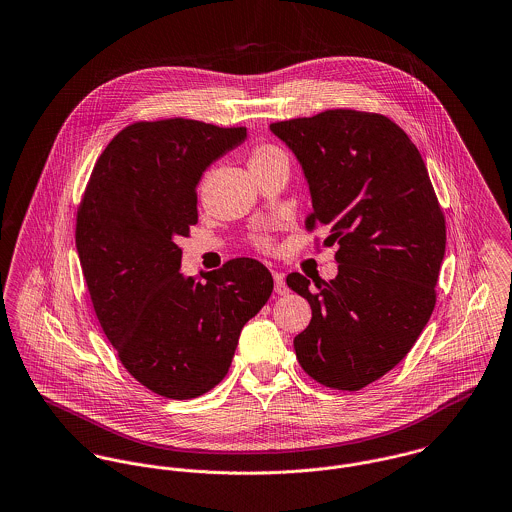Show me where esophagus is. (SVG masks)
I'll use <instances>...</instances> for the list:
<instances>
[{
  "label": "esophagus",
  "mask_w": 512,
  "mask_h": 512,
  "mask_svg": "<svg viewBox=\"0 0 512 512\" xmlns=\"http://www.w3.org/2000/svg\"><path fill=\"white\" fill-rule=\"evenodd\" d=\"M272 276H274V289H276V293H278V295H285V293H287V285H285L283 274L272 272Z\"/></svg>",
  "instance_id": "34e87169"
}]
</instances>
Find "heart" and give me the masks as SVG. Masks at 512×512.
I'll return each instance as SVG.
<instances>
[{"label": "heart", "instance_id": "1", "mask_svg": "<svg viewBox=\"0 0 512 512\" xmlns=\"http://www.w3.org/2000/svg\"><path fill=\"white\" fill-rule=\"evenodd\" d=\"M276 158H285V154L279 150L278 146L268 144V142L254 144V146H252V152H250V168L256 170V168H260V166H264V164H268V162H272V160H276ZM254 242H256L258 246H262V248H266V246L270 244L268 236H264V234H256V236H254Z\"/></svg>", "mask_w": 512, "mask_h": 512}]
</instances>
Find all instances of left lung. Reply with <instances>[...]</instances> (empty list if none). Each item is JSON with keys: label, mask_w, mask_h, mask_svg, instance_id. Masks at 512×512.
<instances>
[{"label": "left lung", "mask_w": 512, "mask_h": 512, "mask_svg": "<svg viewBox=\"0 0 512 512\" xmlns=\"http://www.w3.org/2000/svg\"><path fill=\"white\" fill-rule=\"evenodd\" d=\"M303 168L313 199L307 229H328L338 276L287 285L313 317L295 336L301 368L332 389L358 391L413 348L436 305L446 221L419 148L391 119L354 109L272 123Z\"/></svg>", "instance_id": "obj_1"}]
</instances>
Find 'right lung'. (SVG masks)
Returning <instances> with one entry per match:
<instances>
[{
  "mask_svg": "<svg viewBox=\"0 0 512 512\" xmlns=\"http://www.w3.org/2000/svg\"><path fill=\"white\" fill-rule=\"evenodd\" d=\"M244 139V127L182 117L129 125L97 158L78 209L76 248L99 325L127 372L168 399L199 397L227 375L242 326L274 289L252 258L205 283L180 274L197 184Z\"/></svg>",
  "mask_w": 512,
  "mask_h": 512,
  "instance_id": "obj_1",
  "label": "right lung"
}]
</instances>
